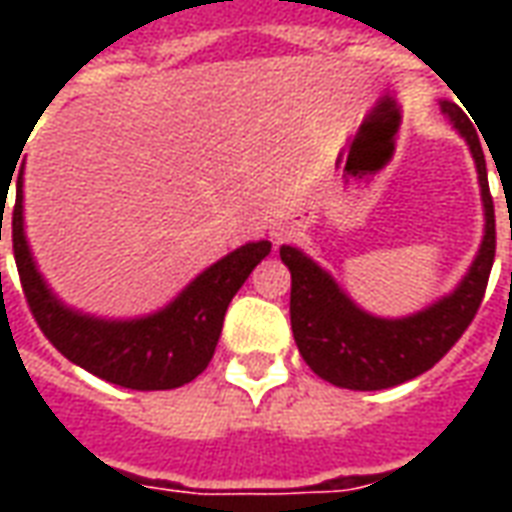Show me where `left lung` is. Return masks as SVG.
Returning a JSON list of instances; mask_svg holds the SVG:
<instances>
[{"instance_id":"obj_1","label":"left lung","mask_w":512,"mask_h":512,"mask_svg":"<svg viewBox=\"0 0 512 512\" xmlns=\"http://www.w3.org/2000/svg\"><path fill=\"white\" fill-rule=\"evenodd\" d=\"M441 115L472 150L485 208L483 244L452 293L406 318H378L354 304L332 274L301 249H279L282 263L290 268V326L299 354L329 384L373 392L422 376L461 340L480 310L496 252L494 200L472 120L450 101H441Z\"/></svg>"}]
</instances>
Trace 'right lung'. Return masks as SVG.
<instances>
[{
  "instance_id": "right-lung-1",
  "label": "right lung",
  "mask_w": 512,
  "mask_h": 512,
  "mask_svg": "<svg viewBox=\"0 0 512 512\" xmlns=\"http://www.w3.org/2000/svg\"><path fill=\"white\" fill-rule=\"evenodd\" d=\"M10 230L21 288L40 332L73 365L84 367L87 373L104 378L109 384L142 392L175 389L200 376L216 351L230 301L257 263L271 252V241L238 246L235 252L224 255L191 279L167 307L142 318L120 321L73 310L46 285L24 233V169L16 178Z\"/></svg>"
}]
</instances>
